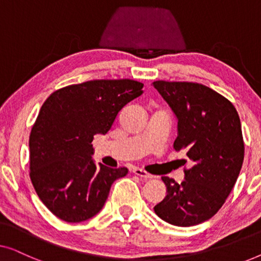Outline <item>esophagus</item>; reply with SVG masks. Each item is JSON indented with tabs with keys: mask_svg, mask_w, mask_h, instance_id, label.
<instances>
[{
	"mask_svg": "<svg viewBox=\"0 0 261 261\" xmlns=\"http://www.w3.org/2000/svg\"><path fill=\"white\" fill-rule=\"evenodd\" d=\"M133 172L137 174V176L144 178V179H151V178H154L155 177V176H153V174L148 173L147 171H145L144 169H140V167H134Z\"/></svg>",
	"mask_w": 261,
	"mask_h": 261,
	"instance_id": "1",
	"label": "esophagus"
}]
</instances>
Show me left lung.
<instances>
[{"label":"left lung","mask_w":261,"mask_h":261,"mask_svg":"<svg viewBox=\"0 0 261 261\" xmlns=\"http://www.w3.org/2000/svg\"><path fill=\"white\" fill-rule=\"evenodd\" d=\"M153 87L178 119L177 152L194 163L185 180L162 177L167 195L154 206L160 219L178 227L209 220L224 204L240 173L245 155L241 122L229 99L192 82L155 81Z\"/></svg>","instance_id":"left-lung-1"}]
</instances>
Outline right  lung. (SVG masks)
Returning <instances> with one entry per match:
<instances>
[{
    "label": "right lung",
    "mask_w": 261,
    "mask_h": 261,
    "mask_svg": "<svg viewBox=\"0 0 261 261\" xmlns=\"http://www.w3.org/2000/svg\"><path fill=\"white\" fill-rule=\"evenodd\" d=\"M133 80H95L58 89L42 105L30 135V177L39 198L66 222L95 216L110 187L128 173L92 162L91 141L142 92Z\"/></svg>",
    "instance_id": "obj_1"
}]
</instances>
